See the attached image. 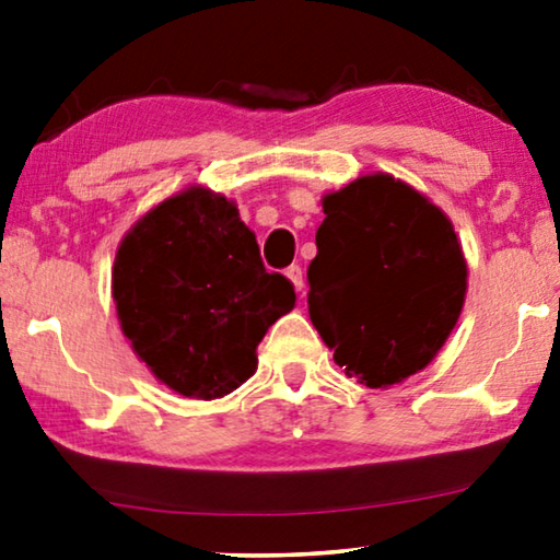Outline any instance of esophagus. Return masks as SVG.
<instances>
[{"instance_id":"obj_1","label":"esophagus","mask_w":560,"mask_h":560,"mask_svg":"<svg viewBox=\"0 0 560 560\" xmlns=\"http://www.w3.org/2000/svg\"><path fill=\"white\" fill-rule=\"evenodd\" d=\"M285 275H288V280L293 282V288L298 290V293H303V288H305V278H303L301 265H290L288 270H285Z\"/></svg>"}]
</instances>
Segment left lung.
I'll list each match as a JSON object with an SVG mask.
<instances>
[{
	"label": "left lung",
	"instance_id": "obj_1",
	"mask_svg": "<svg viewBox=\"0 0 560 560\" xmlns=\"http://www.w3.org/2000/svg\"><path fill=\"white\" fill-rule=\"evenodd\" d=\"M308 313L334 362L389 387L433 362L466 298V259L439 206L387 173L324 196Z\"/></svg>",
	"mask_w": 560,
	"mask_h": 560
}]
</instances>
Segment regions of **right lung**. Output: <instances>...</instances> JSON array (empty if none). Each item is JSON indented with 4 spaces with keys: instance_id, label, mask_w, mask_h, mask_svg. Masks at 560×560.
I'll return each instance as SVG.
<instances>
[{
    "instance_id": "1",
    "label": "right lung",
    "mask_w": 560,
    "mask_h": 560,
    "mask_svg": "<svg viewBox=\"0 0 560 560\" xmlns=\"http://www.w3.org/2000/svg\"><path fill=\"white\" fill-rule=\"evenodd\" d=\"M121 331L178 395L213 400L257 370V343L293 311V282L267 272L236 203L190 186L150 209L112 270Z\"/></svg>"
}]
</instances>
